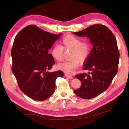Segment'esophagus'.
I'll use <instances>...</instances> for the list:
<instances>
[{"label":"esophagus","mask_w":129,"mask_h":129,"mask_svg":"<svg viewBox=\"0 0 129 129\" xmlns=\"http://www.w3.org/2000/svg\"><path fill=\"white\" fill-rule=\"evenodd\" d=\"M65 76L69 78V79H72L73 78V76L72 75H69V74H65Z\"/></svg>","instance_id":"esophagus-1"}]
</instances>
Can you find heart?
Instances as JSON below:
<instances>
[{
    "label": "heart",
    "mask_w": 129,
    "mask_h": 129,
    "mask_svg": "<svg viewBox=\"0 0 129 129\" xmlns=\"http://www.w3.org/2000/svg\"><path fill=\"white\" fill-rule=\"evenodd\" d=\"M65 52L71 51L69 59L67 62H62L57 65L60 71L68 74H73L79 66L80 62L82 63L89 57L91 51V45L87 41L82 42L81 39L73 35L65 36L61 41V45L54 46L51 50V55L56 61L63 60Z\"/></svg>",
    "instance_id": "obj_1"
}]
</instances>
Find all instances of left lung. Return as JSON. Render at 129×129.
<instances>
[{
	"instance_id": "obj_1",
	"label": "left lung",
	"mask_w": 129,
	"mask_h": 129,
	"mask_svg": "<svg viewBox=\"0 0 129 129\" xmlns=\"http://www.w3.org/2000/svg\"><path fill=\"white\" fill-rule=\"evenodd\" d=\"M74 34L90 39L92 48L83 69L89 71L75 76L82 83L74 90L83 99H91L109 88L118 71L119 53L116 39L107 27L95 24Z\"/></svg>"
}]
</instances>
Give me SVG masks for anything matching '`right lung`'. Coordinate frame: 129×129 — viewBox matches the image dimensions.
<instances>
[{"mask_svg":"<svg viewBox=\"0 0 129 129\" xmlns=\"http://www.w3.org/2000/svg\"><path fill=\"white\" fill-rule=\"evenodd\" d=\"M62 34H52L29 25L14 39L11 50L12 71L19 88L30 99H47L55 91L56 78L63 76L62 71H48L55 64L48 50Z\"/></svg>","mask_w":129,"mask_h":129,"instance_id":"1","label":"right lung"}]
</instances>
